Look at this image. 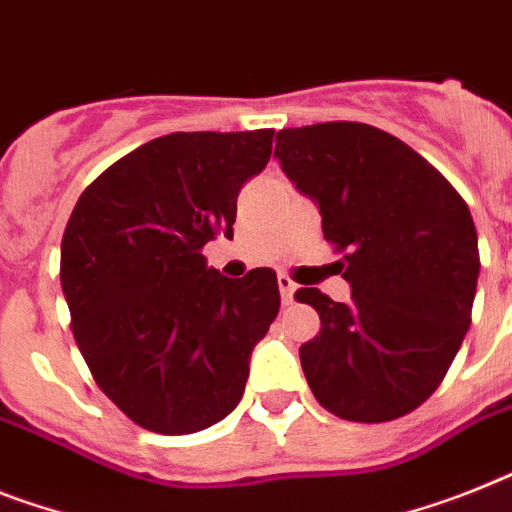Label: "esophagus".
I'll return each instance as SVG.
<instances>
[{
	"instance_id": "esophagus-1",
	"label": "esophagus",
	"mask_w": 512,
	"mask_h": 512,
	"mask_svg": "<svg viewBox=\"0 0 512 512\" xmlns=\"http://www.w3.org/2000/svg\"><path fill=\"white\" fill-rule=\"evenodd\" d=\"M277 285H280V293H282V301L285 303H293V295H295V282L287 277V274H280L277 277Z\"/></svg>"
}]
</instances>
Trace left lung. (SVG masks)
Returning a JSON list of instances; mask_svg holds the SVG:
<instances>
[{"label":"left lung","instance_id":"1","mask_svg":"<svg viewBox=\"0 0 512 512\" xmlns=\"http://www.w3.org/2000/svg\"><path fill=\"white\" fill-rule=\"evenodd\" d=\"M274 156L319 206L350 285L348 303L316 287L295 293L322 319L301 345L308 387L348 421L411 413L445 379L471 324L481 264L466 201L408 143L363 122L280 130Z\"/></svg>","mask_w":512,"mask_h":512}]
</instances>
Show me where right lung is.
Here are the masks:
<instances>
[{"mask_svg": "<svg viewBox=\"0 0 512 512\" xmlns=\"http://www.w3.org/2000/svg\"><path fill=\"white\" fill-rule=\"evenodd\" d=\"M274 130L170 133L101 172L62 235L59 280L101 392L135 424L193 434L235 411L280 311L274 269L230 280L201 248L232 238Z\"/></svg>", "mask_w": 512, "mask_h": 512, "instance_id": "obj_1", "label": "right lung"}]
</instances>
